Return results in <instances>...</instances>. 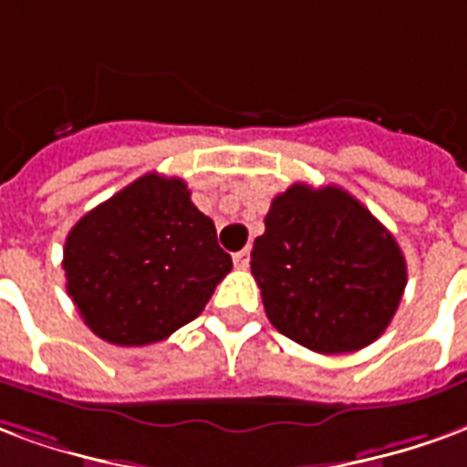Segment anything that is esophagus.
Listing matches in <instances>:
<instances>
[{"label": "esophagus", "mask_w": 467, "mask_h": 467, "mask_svg": "<svg viewBox=\"0 0 467 467\" xmlns=\"http://www.w3.org/2000/svg\"><path fill=\"white\" fill-rule=\"evenodd\" d=\"M248 261H251V256H248V248H244V251L234 254V264H236L238 268H248Z\"/></svg>", "instance_id": "34e87169"}]
</instances>
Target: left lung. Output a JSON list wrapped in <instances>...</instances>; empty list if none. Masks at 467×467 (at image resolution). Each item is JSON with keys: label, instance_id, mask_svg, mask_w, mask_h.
I'll list each match as a JSON object with an SVG mask.
<instances>
[{"label": "left lung", "instance_id": "1", "mask_svg": "<svg viewBox=\"0 0 467 467\" xmlns=\"http://www.w3.org/2000/svg\"><path fill=\"white\" fill-rule=\"evenodd\" d=\"M264 223L251 274L275 331L326 356L366 348L386 331L406 291V258L358 199L294 183Z\"/></svg>", "mask_w": 467, "mask_h": 467}]
</instances>
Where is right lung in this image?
Wrapping results in <instances>:
<instances>
[{
    "label": "right lung",
    "instance_id": "right-lung-1",
    "mask_svg": "<svg viewBox=\"0 0 467 467\" xmlns=\"http://www.w3.org/2000/svg\"><path fill=\"white\" fill-rule=\"evenodd\" d=\"M61 266L99 338L149 346L192 323L234 264L186 183L144 173L77 221Z\"/></svg>",
    "mask_w": 467,
    "mask_h": 467
}]
</instances>
